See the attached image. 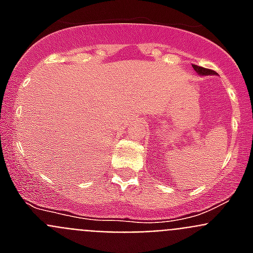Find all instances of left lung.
<instances>
[{"instance_id":"8db88e82","label":"left lung","mask_w":253,"mask_h":253,"mask_svg":"<svg viewBox=\"0 0 253 253\" xmlns=\"http://www.w3.org/2000/svg\"><path fill=\"white\" fill-rule=\"evenodd\" d=\"M193 68L195 69L196 72L199 73V75H211V73H214L211 69H208V68H204V67H199V66H195L194 64Z\"/></svg>"}]
</instances>
